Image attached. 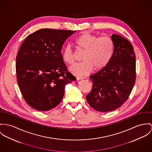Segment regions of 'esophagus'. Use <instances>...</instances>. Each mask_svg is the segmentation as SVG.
I'll return each instance as SVG.
<instances>
[{
  "mask_svg": "<svg viewBox=\"0 0 152 152\" xmlns=\"http://www.w3.org/2000/svg\"><path fill=\"white\" fill-rule=\"evenodd\" d=\"M77 80H82V79H84V77H77Z\"/></svg>",
  "mask_w": 152,
  "mask_h": 152,
  "instance_id": "obj_1",
  "label": "esophagus"
}]
</instances>
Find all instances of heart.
I'll return each mask as SVG.
<instances>
[{
    "instance_id": "heart-1",
    "label": "heart",
    "mask_w": 152,
    "mask_h": 152,
    "mask_svg": "<svg viewBox=\"0 0 152 152\" xmlns=\"http://www.w3.org/2000/svg\"><path fill=\"white\" fill-rule=\"evenodd\" d=\"M80 50L84 51L83 56L84 62L78 63L70 68L75 75L82 76L90 73L94 68L98 71L104 69L109 64L113 56L114 43L112 38L107 36L98 37L89 32H85L75 40ZM62 60L72 65L75 61V53L70 45L65 47Z\"/></svg>"
}]
</instances>
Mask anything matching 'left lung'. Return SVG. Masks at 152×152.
I'll use <instances>...</instances> for the list:
<instances>
[{
    "label": "left lung",
    "instance_id": "left-lung-1",
    "mask_svg": "<svg viewBox=\"0 0 152 152\" xmlns=\"http://www.w3.org/2000/svg\"><path fill=\"white\" fill-rule=\"evenodd\" d=\"M114 50L104 69L90 76L93 88L86 96L88 104L101 112L113 111L128 99L136 79L135 56L128 40L120 35L111 37Z\"/></svg>",
    "mask_w": 152,
    "mask_h": 152
}]
</instances>
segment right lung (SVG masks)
<instances>
[{"label": "right lung", "mask_w": 152, "mask_h": 152, "mask_svg": "<svg viewBox=\"0 0 152 152\" xmlns=\"http://www.w3.org/2000/svg\"><path fill=\"white\" fill-rule=\"evenodd\" d=\"M76 31L41 29L28 35L16 57L17 82L24 99L39 111L62 101L65 86L75 80L62 58L64 42Z\"/></svg>", "instance_id": "obj_1"}]
</instances>
